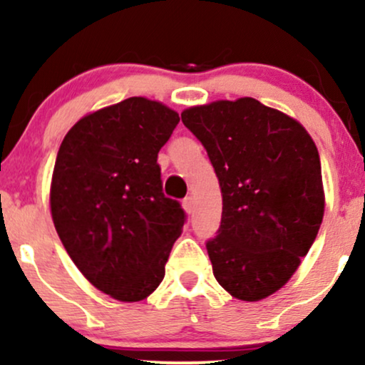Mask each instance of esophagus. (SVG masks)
Segmentation results:
<instances>
[{"instance_id": "obj_1", "label": "esophagus", "mask_w": 365, "mask_h": 365, "mask_svg": "<svg viewBox=\"0 0 365 365\" xmlns=\"http://www.w3.org/2000/svg\"><path fill=\"white\" fill-rule=\"evenodd\" d=\"M182 204H183V209H185L187 215H194V209H195V200H194V197H185Z\"/></svg>"}]
</instances>
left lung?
Listing matches in <instances>:
<instances>
[{
	"label": "left lung",
	"mask_w": 365,
	"mask_h": 365,
	"mask_svg": "<svg viewBox=\"0 0 365 365\" xmlns=\"http://www.w3.org/2000/svg\"><path fill=\"white\" fill-rule=\"evenodd\" d=\"M220 180L223 212L206 249L217 283L238 300L269 297L292 278L324 216L321 161L302 125L254 98L188 108Z\"/></svg>",
	"instance_id": "left-lung-1"
}]
</instances>
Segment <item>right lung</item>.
Listing matches in <instances>:
<instances>
[{
	"label": "right lung",
	"instance_id": "add662e5",
	"mask_svg": "<svg viewBox=\"0 0 365 365\" xmlns=\"http://www.w3.org/2000/svg\"><path fill=\"white\" fill-rule=\"evenodd\" d=\"M180 116L128 98L83 116L54 163L51 216L63 247L98 290L139 302L165 278L185 211L163 194L158 153Z\"/></svg>",
	"mask_w": 365,
	"mask_h": 365
}]
</instances>
